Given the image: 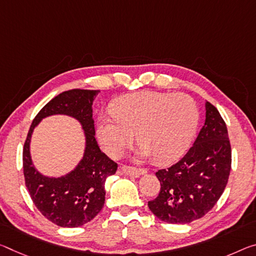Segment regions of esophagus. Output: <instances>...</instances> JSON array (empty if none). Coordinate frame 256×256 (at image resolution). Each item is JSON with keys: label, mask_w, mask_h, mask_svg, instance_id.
<instances>
[{"label": "esophagus", "mask_w": 256, "mask_h": 256, "mask_svg": "<svg viewBox=\"0 0 256 256\" xmlns=\"http://www.w3.org/2000/svg\"><path fill=\"white\" fill-rule=\"evenodd\" d=\"M122 171L123 173L126 174V176H144V173H147L144 168H133V166H128V165H124L123 168H122Z\"/></svg>", "instance_id": "esophagus-1"}]
</instances>
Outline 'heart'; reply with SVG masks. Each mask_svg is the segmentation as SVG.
Segmentation results:
<instances>
[{
  "label": "heart",
  "instance_id": "obj_1",
  "mask_svg": "<svg viewBox=\"0 0 256 256\" xmlns=\"http://www.w3.org/2000/svg\"><path fill=\"white\" fill-rule=\"evenodd\" d=\"M112 114L100 116L96 130L109 155H120L138 132L139 156H154L158 163H171L184 155L198 122L196 104L184 93H131L115 101Z\"/></svg>",
  "mask_w": 256,
  "mask_h": 256
}]
</instances>
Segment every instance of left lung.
<instances>
[{
    "mask_svg": "<svg viewBox=\"0 0 256 256\" xmlns=\"http://www.w3.org/2000/svg\"><path fill=\"white\" fill-rule=\"evenodd\" d=\"M206 118L192 147L168 168L158 170L160 192L148 208L168 223H190L216 204L228 184L231 146L226 122L206 102Z\"/></svg>",
    "mask_w": 256,
    "mask_h": 256,
    "instance_id": "1",
    "label": "left lung"
}]
</instances>
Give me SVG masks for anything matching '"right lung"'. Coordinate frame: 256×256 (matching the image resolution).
Instances as JSON below:
<instances>
[{"label":"right lung","mask_w":256,"mask_h":256,"mask_svg":"<svg viewBox=\"0 0 256 256\" xmlns=\"http://www.w3.org/2000/svg\"><path fill=\"white\" fill-rule=\"evenodd\" d=\"M99 90L72 88L64 91L40 109L30 125L22 150L25 184L36 208L48 221L64 228H76L90 222L104 208V182L115 174L117 163L101 152L96 140L92 104ZM68 114L78 120L86 134L84 156L64 177L42 176L30 157L31 133L44 116Z\"/></svg>","instance_id":"obj_1"}]
</instances>
